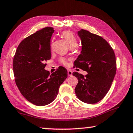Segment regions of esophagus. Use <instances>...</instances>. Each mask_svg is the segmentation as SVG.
Segmentation results:
<instances>
[{
  "instance_id": "obj_1",
  "label": "esophagus",
  "mask_w": 133,
  "mask_h": 133,
  "mask_svg": "<svg viewBox=\"0 0 133 133\" xmlns=\"http://www.w3.org/2000/svg\"><path fill=\"white\" fill-rule=\"evenodd\" d=\"M72 75V71L71 70H68V76H71Z\"/></svg>"
}]
</instances>
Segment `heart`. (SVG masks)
<instances>
[{
    "instance_id": "1",
    "label": "heart",
    "mask_w": 133,
    "mask_h": 133,
    "mask_svg": "<svg viewBox=\"0 0 133 133\" xmlns=\"http://www.w3.org/2000/svg\"><path fill=\"white\" fill-rule=\"evenodd\" d=\"M62 36L65 39V41H66L67 44H68V45L71 48V49H73V48H75L77 45L78 44V41L77 39L74 34H73L71 31H64L62 33ZM61 62L62 63V64L66 65L67 64L65 58H61L60 59Z\"/></svg>"
}]
</instances>
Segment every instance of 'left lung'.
I'll list each match as a JSON object with an SVG mask.
<instances>
[{"label": "left lung", "instance_id": "8db88e82", "mask_svg": "<svg viewBox=\"0 0 133 133\" xmlns=\"http://www.w3.org/2000/svg\"><path fill=\"white\" fill-rule=\"evenodd\" d=\"M77 34L82 51L74 64L88 74L72 73L78 79L75 92L82 101L95 104L105 97L111 87L116 72V57L112 48L101 36L84 29Z\"/></svg>", "mask_w": 133, "mask_h": 133}]
</instances>
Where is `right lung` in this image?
I'll list each match as a JSON object with an SVG mask.
<instances>
[{
  "instance_id": "right-lung-1",
  "label": "right lung",
  "mask_w": 133,
  "mask_h": 133,
  "mask_svg": "<svg viewBox=\"0 0 133 133\" xmlns=\"http://www.w3.org/2000/svg\"><path fill=\"white\" fill-rule=\"evenodd\" d=\"M54 31L53 28L47 27L25 38L17 47L13 60L17 87L25 98L38 106L55 100L68 76L63 66L52 74L44 70L45 62L51 59L50 39Z\"/></svg>"
}]
</instances>
